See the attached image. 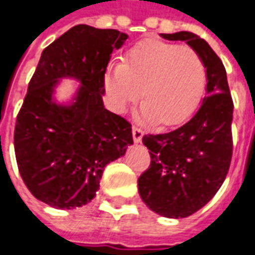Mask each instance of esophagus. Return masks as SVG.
<instances>
[{
    "mask_svg": "<svg viewBox=\"0 0 255 255\" xmlns=\"http://www.w3.org/2000/svg\"><path fill=\"white\" fill-rule=\"evenodd\" d=\"M132 136H133L134 142H136V143H139V142L142 140V136H143L142 129H140V128H137V126H133V128H132Z\"/></svg>",
    "mask_w": 255,
    "mask_h": 255,
    "instance_id": "34e87169",
    "label": "esophagus"
}]
</instances>
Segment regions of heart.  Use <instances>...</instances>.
<instances>
[{
    "mask_svg": "<svg viewBox=\"0 0 255 255\" xmlns=\"http://www.w3.org/2000/svg\"><path fill=\"white\" fill-rule=\"evenodd\" d=\"M205 84L207 67L194 48L160 40L134 44L123 61L110 63L105 74L106 92L118 112H125L142 93L140 118L165 126L179 125L194 113Z\"/></svg>",
    "mask_w": 255,
    "mask_h": 255,
    "instance_id": "obj_1",
    "label": "heart"
}]
</instances>
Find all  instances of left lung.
I'll return each mask as SVG.
<instances>
[{
	"label": "left lung",
	"mask_w": 255,
	"mask_h": 255,
	"mask_svg": "<svg viewBox=\"0 0 255 255\" xmlns=\"http://www.w3.org/2000/svg\"><path fill=\"white\" fill-rule=\"evenodd\" d=\"M185 41L207 67V95L198 112L181 128L145 134L150 165L137 179L142 201L166 218H185L208 204L221 188L233 156V99L223 61L210 44L189 31L160 34Z\"/></svg>",
	"instance_id": "8db88e82"
}]
</instances>
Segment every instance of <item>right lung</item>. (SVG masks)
<instances>
[{"label":"right lung","mask_w":255,"mask_h":255,"mask_svg":"<svg viewBox=\"0 0 255 255\" xmlns=\"http://www.w3.org/2000/svg\"><path fill=\"white\" fill-rule=\"evenodd\" d=\"M128 34L86 24L45 47L19 109L14 149L25 186L50 207L70 210L96 197L102 173L133 143L132 125L103 106L105 73ZM63 77L82 86L69 107L52 100Z\"/></svg>","instance_id":"obj_1"}]
</instances>
